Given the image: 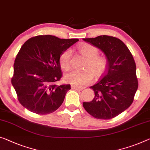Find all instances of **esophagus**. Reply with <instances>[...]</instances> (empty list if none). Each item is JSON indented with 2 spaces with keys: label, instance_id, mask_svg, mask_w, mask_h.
Here are the masks:
<instances>
[{
  "label": "esophagus",
  "instance_id": "34e87169",
  "mask_svg": "<svg viewBox=\"0 0 150 150\" xmlns=\"http://www.w3.org/2000/svg\"><path fill=\"white\" fill-rule=\"evenodd\" d=\"M71 87H72V89L77 90V91H82V90L83 89L82 87L78 86H77V85H72V86H71Z\"/></svg>",
  "mask_w": 150,
  "mask_h": 150
}]
</instances>
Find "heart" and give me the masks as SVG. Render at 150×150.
<instances>
[{"label": "heart", "mask_w": 150, "mask_h": 150, "mask_svg": "<svg viewBox=\"0 0 150 150\" xmlns=\"http://www.w3.org/2000/svg\"><path fill=\"white\" fill-rule=\"evenodd\" d=\"M80 52L86 57L87 61L84 70H72L65 75V80L71 84L84 86L91 83L95 77H100L105 73L108 65L107 58L98 56V50L89 43H84L78 47ZM59 65L64 70H68L71 66V52L66 50L59 57Z\"/></svg>", "instance_id": "heart-1"}]
</instances>
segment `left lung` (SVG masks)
Here are the masks:
<instances>
[{
    "label": "left lung",
    "mask_w": 150,
    "mask_h": 150,
    "mask_svg": "<svg viewBox=\"0 0 150 150\" xmlns=\"http://www.w3.org/2000/svg\"><path fill=\"white\" fill-rule=\"evenodd\" d=\"M83 40L102 50L108 60L105 72L91 87L95 96L91 102L83 103V107L94 118H114L129 107L134 99L138 88L135 60L125 43L115 37Z\"/></svg>",
    "instance_id": "obj_1"
}]
</instances>
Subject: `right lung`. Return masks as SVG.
I'll use <instances>...</instances> for the list:
<instances>
[{
  "instance_id": "add662e5",
  "label": "right lung",
  "mask_w": 150,
  "mask_h": 150,
  "mask_svg": "<svg viewBox=\"0 0 150 150\" xmlns=\"http://www.w3.org/2000/svg\"><path fill=\"white\" fill-rule=\"evenodd\" d=\"M78 41L47 35L25 41L15 58L11 78L23 107L38 115L52 113L60 107L71 87L56 84L62 76L59 57Z\"/></svg>"
}]
</instances>
